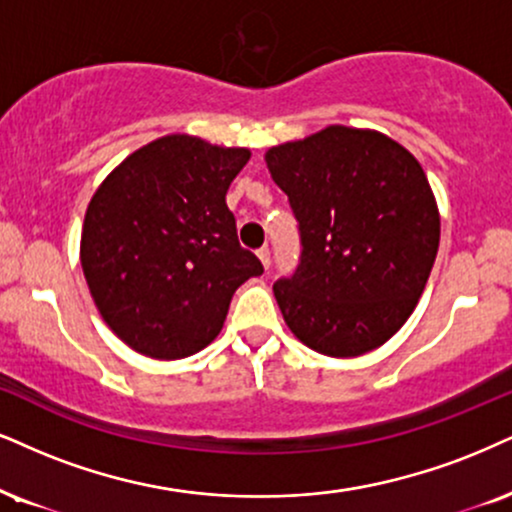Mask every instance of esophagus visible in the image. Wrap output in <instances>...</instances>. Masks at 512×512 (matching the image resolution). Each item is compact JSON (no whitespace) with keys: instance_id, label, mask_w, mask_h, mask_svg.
<instances>
[{"instance_id":"34e87169","label":"esophagus","mask_w":512,"mask_h":512,"mask_svg":"<svg viewBox=\"0 0 512 512\" xmlns=\"http://www.w3.org/2000/svg\"><path fill=\"white\" fill-rule=\"evenodd\" d=\"M256 254H258V258H261L263 268L268 270V268H270V249H268V246H261V249H258Z\"/></svg>"}]
</instances>
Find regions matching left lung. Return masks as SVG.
I'll use <instances>...</instances> for the list:
<instances>
[{
    "label": "left lung",
    "mask_w": 512,
    "mask_h": 512,
    "mask_svg": "<svg viewBox=\"0 0 512 512\" xmlns=\"http://www.w3.org/2000/svg\"><path fill=\"white\" fill-rule=\"evenodd\" d=\"M299 227V266L273 285L308 349L351 358L382 346L418 304L439 249L425 170L372 130L330 128L266 154Z\"/></svg>",
    "instance_id": "8db88e82"
}]
</instances>
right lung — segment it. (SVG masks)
<instances>
[{"mask_svg": "<svg viewBox=\"0 0 512 512\" xmlns=\"http://www.w3.org/2000/svg\"><path fill=\"white\" fill-rule=\"evenodd\" d=\"M249 149L168 135L130 154L87 206L80 263L99 313L144 356H192L223 330L232 294L263 273L225 204Z\"/></svg>", "mask_w": 512, "mask_h": 512, "instance_id": "add662e5", "label": "right lung"}]
</instances>
